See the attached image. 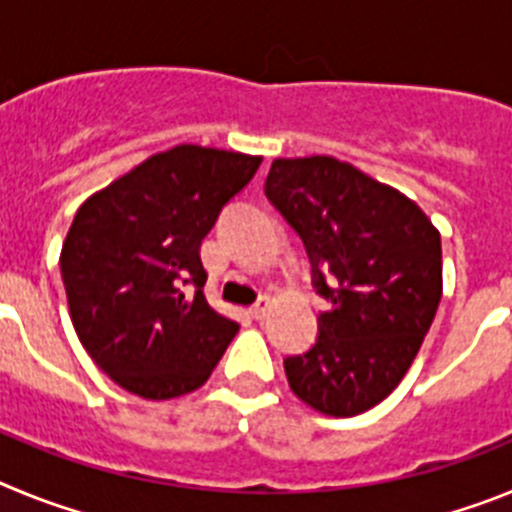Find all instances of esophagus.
<instances>
[{"mask_svg":"<svg viewBox=\"0 0 512 512\" xmlns=\"http://www.w3.org/2000/svg\"><path fill=\"white\" fill-rule=\"evenodd\" d=\"M269 310H271V300H269V297H261V300L256 302V305H251V315L256 320H264L266 315H269Z\"/></svg>","mask_w":512,"mask_h":512,"instance_id":"esophagus-1","label":"esophagus"}]
</instances>
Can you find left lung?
<instances>
[{
	"label": "left lung",
	"mask_w": 512,
	"mask_h": 512,
	"mask_svg": "<svg viewBox=\"0 0 512 512\" xmlns=\"http://www.w3.org/2000/svg\"><path fill=\"white\" fill-rule=\"evenodd\" d=\"M266 197L333 302L315 346L284 361L289 387L323 415L366 413L408 374L436 318L441 233L410 197L333 156L277 158Z\"/></svg>",
	"instance_id": "8db88e82"
}]
</instances>
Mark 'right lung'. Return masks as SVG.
Wrapping results in <instances>:
<instances>
[{"mask_svg":"<svg viewBox=\"0 0 512 512\" xmlns=\"http://www.w3.org/2000/svg\"><path fill=\"white\" fill-rule=\"evenodd\" d=\"M261 156L176 146L94 192L61 248L71 323L122 390L171 400L210 379L241 325L205 297L200 246Z\"/></svg>","mask_w":512,"mask_h":512,"instance_id":"obj_1","label":"right lung"}]
</instances>
